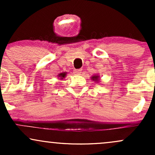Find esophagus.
Wrapping results in <instances>:
<instances>
[{
	"label": "esophagus",
	"mask_w": 155,
	"mask_h": 155,
	"mask_svg": "<svg viewBox=\"0 0 155 155\" xmlns=\"http://www.w3.org/2000/svg\"><path fill=\"white\" fill-rule=\"evenodd\" d=\"M81 69H77V70H74V74H76V75H80L81 73Z\"/></svg>",
	"instance_id": "1"
}]
</instances>
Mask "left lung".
<instances>
[{
	"instance_id": "1",
	"label": "left lung",
	"mask_w": 155,
	"mask_h": 155,
	"mask_svg": "<svg viewBox=\"0 0 155 155\" xmlns=\"http://www.w3.org/2000/svg\"><path fill=\"white\" fill-rule=\"evenodd\" d=\"M99 76H97V75H95V76H92L91 77V79L92 80H93V81H95V82H98V81L100 79H99Z\"/></svg>"
}]
</instances>
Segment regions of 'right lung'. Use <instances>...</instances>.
Masks as SVG:
<instances>
[{
	"mask_svg": "<svg viewBox=\"0 0 155 155\" xmlns=\"http://www.w3.org/2000/svg\"><path fill=\"white\" fill-rule=\"evenodd\" d=\"M66 74L67 73H60V74L58 75V77H59V79H63V78L65 77V76H66Z\"/></svg>",
	"mask_w": 155,
	"mask_h": 155,
	"instance_id": "1",
	"label": "right lung"
}]
</instances>
